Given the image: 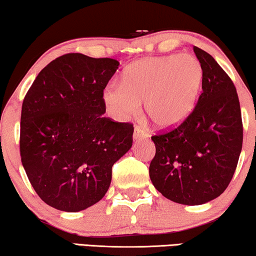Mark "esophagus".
<instances>
[{
  "instance_id": "1",
  "label": "esophagus",
  "mask_w": 256,
  "mask_h": 256,
  "mask_svg": "<svg viewBox=\"0 0 256 256\" xmlns=\"http://www.w3.org/2000/svg\"><path fill=\"white\" fill-rule=\"evenodd\" d=\"M146 138V132L143 130L142 127H140V126H135L134 140L138 141V140H142V138Z\"/></svg>"
}]
</instances>
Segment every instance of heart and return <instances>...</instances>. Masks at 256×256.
Returning <instances> with one entry per match:
<instances>
[{
	"instance_id": "1",
	"label": "heart",
	"mask_w": 256,
	"mask_h": 256,
	"mask_svg": "<svg viewBox=\"0 0 256 256\" xmlns=\"http://www.w3.org/2000/svg\"><path fill=\"white\" fill-rule=\"evenodd\" d=\"M202 78L200 62L191 54L146 58L124 70L121 84H108L104 100L120 120L138 115L146 101V113L154 126L176 128L194 113Z\"/></svg>"
}]
</instances>
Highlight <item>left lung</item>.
Here are the masks:
<instances>
[{"mask_svg":"<svg viewBox=\"0 0 256 256\" xmlns=\"http://www.w3.org/2000/svg\"><path fill=\"white\" fill-rule=\"evenodd\" d=\"M194 51L204 73L198 104L180 126L152 136L156 154L149 166L156 190L183 205L205 204L226 190L244 138L232 79L211 54L197 46Z\"/></svg>","mask_w":256,"mask_h":256,"instance_id":"1","label":"left lung"}]
</instances>
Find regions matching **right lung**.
<instances>
[{
  "instance_id": "1",
  "label": "right lung",
  "mask_w": 256,
  "mask_h": 256,
  "mask_svg": "<svg viewBox=\"0 0 256 256\" xmlns=\"http://www.w3.org/2000/svg\"><path fill=\"white\" fill-rule=\"evenodd\" d=\"M118 62L66 54L48 64L24 96L20 152L40 198L65 212L104 198L112 166L132 144L134 127L104 116Z\"/></svg>"
}]
</instances>
